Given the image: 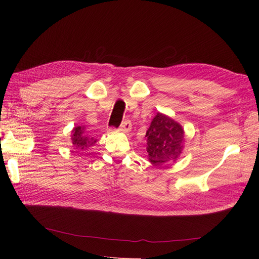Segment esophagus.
Masks as SVG:
<instances>
[{"label": "esophagus", "mask_w": 259, "mask_h": 259, "mask_svg": "<svg viewBox=\"0 0 259 259\" xmlns=\"http://www.w3.org/2000/svg\"><path fill=\"white\" fill-rule=\"evenodd\" d=\"M131 128H132V123H131L130 120L126 119L125 121H123V123L121 124V126H120L119 130L123 133H128L131 131Z\"/></svg>", "instance_id": "34e87169"}]
</instances>
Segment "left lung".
Listing matches in <instances>:
<instances>
[{"instance_id": "1", "label": "left lung", "mask_w": 259, "mask_h": 259, "mask_svg": "<svg viewBox=\"0 0 259 259\" xmlns=\"http://www.w3.org/2000/svg\"><path fill=\"white\" fill-rule=\"evenodd\" d=\"M149 161L162 164L175 161L184 148V130L170 117L158 113L146 133Z\"/></svg>"}]
</instances>
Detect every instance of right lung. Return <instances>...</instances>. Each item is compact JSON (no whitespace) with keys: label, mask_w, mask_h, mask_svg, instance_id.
<instances>
[{"label":"right lung","mask_w":259,"mask_h":259,"mask_svg":"<svg viewBox=\"0 0 259 259\" xmlns=\"http://www.w3.org/2000/svg\"><path fill=\"white\" fill-rule=\"evenodd\" d=\"M96 143V140L93 138H90L88 136L84 126H75L72 131V145L75 147V149H81V150H85L88 147L93 146Z\"/></svg>","instance_id":"right-lung-1"}]
</instances>
